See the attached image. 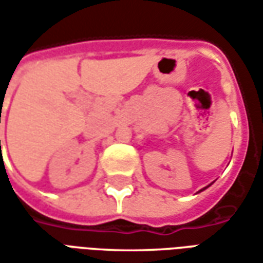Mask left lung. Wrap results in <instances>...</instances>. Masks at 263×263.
Here are the masks:
<instances>
[{
  "label": "left lung",
  "instance_id": "left-lung-1",
  "mask_svg": "<svg viewBox=\"0 0 263 263\" xmlns=\"http://www.w3.org/2000/svg\"><path fill=\"white\" fill-rule=\"evenodd\" d=\"M210 186H211V184H209V186H207V187H210ZM207 187H204V189H201V190H200V192H203V190H205V189Z\"/></svg>",
  "mask_w": 263,
  "mask_h": 263
}]
</instances>
